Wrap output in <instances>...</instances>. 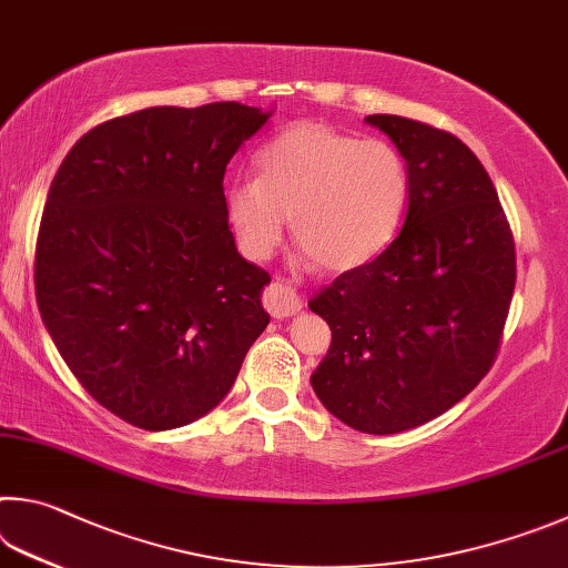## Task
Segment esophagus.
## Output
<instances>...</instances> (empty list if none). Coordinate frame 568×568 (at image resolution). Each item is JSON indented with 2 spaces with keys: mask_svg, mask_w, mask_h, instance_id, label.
<instances>
[{
  "mask_svg": "<svg viewBox=\"0 0 568 568\" xmlns=\"http://www.w3.org/2000/svg\"><path fill=\"white\" fill-rule=\"evenodd\" d=\"M264 310L274 316V320H284V316H292L302 310V302L292 286L286 284H268L264 292Z\"/></svg>",
  "mask_w": 568,
  "mask_h": 568,
  "instance_id": "esophagus-1",
  "label": "esophagus"
}]
</instances>
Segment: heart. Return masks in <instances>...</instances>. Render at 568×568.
I'll return each instance as SVG.
<instances>
[{"instance_id":"b5f03b06","label":"heart","mask_w":568,"mask_h":568,"mask_svg":"<svg viewBox=\"0 0 568 568\" xmlns=\"http://www.w3.org/2000/svg\"><path fill=\"white\" fill-rule=\"evenodd\" d=\"M256 166L258 176L234 179L224 194L229 224L252 258L272 256L292 216L306 254L349 272L392 244L409 209V164L386 139L302 122L274 136Z\"/></svg>"}]
</instances>
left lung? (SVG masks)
I'll return each instance as SVG.
<instances>
[{
  "label": "left lung",
  "mask_w": 568,
  "mask_h": 568,
  "mask_svg": "<svg viewBox=\"0 0 568 568\" xmlns=\"http://www.w3.org/2000/svg\"><path fill=\"white\" fill-rule=\"evenodd\" d=\"M404 154L402 232L310 302L332 329L312 386L336 419L399 434L462 402L499 354L516 246L499 194L459 136L396 114L366 116Z\"/></svg>",
  "instance_id": "left-lung-1"
}]
</instances>
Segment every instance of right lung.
Segmentation results:
<instances>
[{
	"label": "right lung",
	"instance_id": "obj_1",
	"mask_svg": "<svg viewBox=\"0 0 568 568\" xmlns=\"http://www.w3.org/2000/svg\"><path fill=\"white\" fill-rule=\"evenodd\" d=\"M272 112L149 106L69 149L37 234V304L77 382L146 432L192 424L266 329L262 266L236 252L224 172Z\"/></svg>",
	"mask_w": 568,
	"mask_h": 568
}]
</instances>
